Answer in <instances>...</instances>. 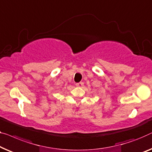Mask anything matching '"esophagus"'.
Listing matches in <instances>:
<instances>
[{
	"instance_id": "34e87169",
	"label": "esophagus",
	"mask_w": 152,
	"mask_h": 152,
	"mask_svg": "<svg viewBox=\"0 0 152 152\" xmlns=\"http://www.w3.org/2000/svg\"><path fill=\"white\" fill-rule=\"evenodd\" d=\"M83 85H84V83L83 82H80V83H76V87H82V86H83Z\"/></svg>"
}]
</instances>
